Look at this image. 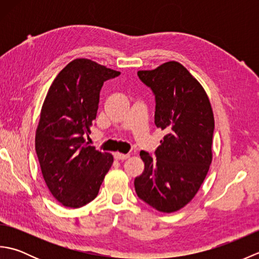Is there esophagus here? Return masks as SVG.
Wrapping results in <instances>:
<instances>
[{"label":"esophagus","instance_id":"obj_1","mask_svg":"<svg viewBox=\"0 0 259 259\" xmlns=\"http://www.w3.org/2000/svg\"><path fill=\"white\" fill-rule=\"evenodd\" d=\"M130 156L126 153V155H123V153H114V159L115 160H125V159H128Z\"/></svg>","mask_w":259,"mask_h":259}]
</instances>
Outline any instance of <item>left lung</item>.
Returning a JSON list of instances; mask_svg holds the SVG:
<instances>
[{
  "label": "left lung",
  "mask_w": 259,
  "mask_h": 259,
  "mask_svg": "<svg viewBox=\"0 0 259 259\" xmlns=\"http://www.w3.org/2000/svg\"><path fill=\"white\" fill-rule=\"evenodd\" d=\"M138 76L155 96V124L166 136L156 158L140 152L145 170L135 179V189L152 208L174 212L195 197L211 163V106L199 82L178 62L138 71Z\"/></svg>",
  "instance_id": "1"
}]
</instances>
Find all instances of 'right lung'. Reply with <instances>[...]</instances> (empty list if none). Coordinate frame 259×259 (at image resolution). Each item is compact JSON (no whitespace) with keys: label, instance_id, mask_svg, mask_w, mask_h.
<instances>
[{"label":"right lung","instance_id":"add662e5","mask_svg":"<svg viewBox=\"0 0 259 259\" xmlns=\"http://www.w3.org/2000/svg\"><path fill=\"white\" fill-rule=\"evenodd\" d=\"M120 72L88 59L70 62L48 91L35 134V151L49 190L63 206L80 208L97 197L112 155L85 142L104 82Z\"/></svg>","mask_w":259,"mask_h":259}]
</instances>
